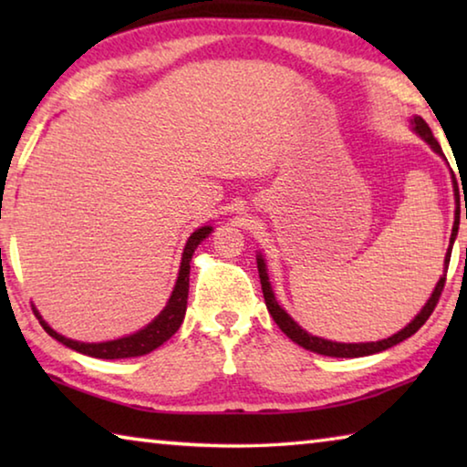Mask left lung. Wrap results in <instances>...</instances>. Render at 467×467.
<instances>
[{
  "label": "left lung",
  "mask_w": 467,
  "mask_h": 467,
  "mask_svg": "<svg viewBox=\"0 0 467 467\" xmlns=\"http://www.w3.org/2000/svg\"><path fill=\"white\" fill-rule=\"evenodd\" d=\"M412 128L414 131L420 136L426 144H429L434 152L442 154V150L439 146V141L434 140L432 131L422 117H414L412 119ZM447 161V158H445ZM453 192H455V203H457V210H455V223H453V231H451V244H449L447 249V255H445V270H442L441 280L437 282V286H434L431 298L426 300V305L422 306V311L416 315L412 323H408V326L398 331V334H393L391 337L381 339V342H367V344H342V342H331V339H323L317 336H311L306 334V331L298 326V323L290 317V315L282 309L278 305V300L274 296V290L270 286V278H267V272H265V262L262 255H257V270H259V280H262V290H264V298H265V306L270 315L274 317V321L278 323V327L286 334L292 342L303 346L305 350H311V352H317L323 354V357H336V358H358V357H368V354H377V352H383L387 348H391L395 344L404 342L406 337L414 336L418 329H420L426 319L431 317V313L434 311V306H437L439 298H441V292L445 288V280H447V267H449V259H451V249H453V241L457 236V228H460V189H457V181L453 177ZM465 218H467V208H465Z\"/></svg>",
  "instance_id": "obj_1"
}]
</instances>
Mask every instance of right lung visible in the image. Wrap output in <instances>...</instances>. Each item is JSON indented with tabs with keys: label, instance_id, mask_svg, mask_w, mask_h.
<instances>
[{
	"label": "right lung",
	"instance_id": "obj_1",
	"mask_svg": "<svg viewBox=\"0 0 467 467\" xmlns=\"http://www.w3.org/2000/svg\"><path fill=\"white\" fill-rule=\"evenodd\" d=\"M212 231H214L212 226H202V228H197L192 236H189L185 249H183V257H181L177 284H175V288H172V295L169 298L167 306H164L161 315H158L152 323H148L144 329L136 331V334L125 336L119 339H110V342H100V344L76 342V339H69L66 336L57 334L55 329H51L49 323L43 321L38 311L36 309H33V311L38 317V321H41V326L47 334L57 339V342H61L63 346L72 348V350H76V352L86 354V357L107 358V360L144 357V354L156 350L158 346L167 342V339L181 327V323H183L185 311H187V295H189V270H192L189 262H192L197 244H200Z\"/></svg>",
	"mask_w": 467,
	"mask_h": 467
}]
</instances>
